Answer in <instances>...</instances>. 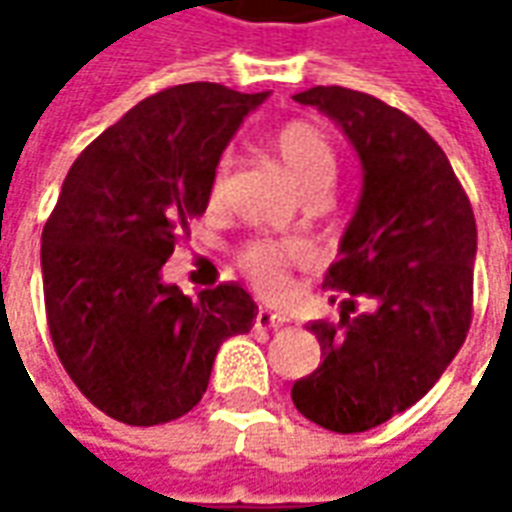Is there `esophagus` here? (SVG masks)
<instances>
[{
  "label": "esophagus",
  "instance_id": "esophagus-1",
  "mask_svg": "<svg viewBox=\"0 0 512 512\" xmlns=\"http://www.w3.org/2000/svg\"><path fill=\"white\" fill-rule=\"evenodd\" d=\"M285 323H288V318H285V315H279V312L257 310V318H255L257 329H279V326H285Z\"/></svg>",
  "mask_w": 512,
  "mask_h": 512
}]
</instances>
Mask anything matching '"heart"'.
Listing matches in <instances>:
<instances>
[{"label":"heart","mask_w":512,"mask_h":512,"mask_svg":"<svg viewBox=\"0 0 512 512\" xmlns=\"http://www.w3.org/2000/svg\"><path fill=\"white\" fill-rule=\"evenodd\" d=\"M271 147L307 194H321L332 186L337 175V147L323 128L310 120H288L271 134ZM230 164H233L230 156L216 161L211 178V200H219L224 194ZM304 257H307V249L299 241L252 238L238 249L235 263L252 282V288L260 290L263 296L277 299L288 290V271L293 263H299Z\"/></svg>","instance_id":"heart-1"}]
</instances>
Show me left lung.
<instances>
[{
	"label": "left lung",
	"instance_id": "left-lung-1",
	"mask_svg": "<svg viewBox=\"0 0 512 512\" xmlns=\"http://www.w3.org/2000/svg\"><path fill=\"white\" fill-rule=\"evenodd\" d=\"M296 101L343 126L365 189L323 279L348 301L337 323L307 326L323 362L290 397L315 425L362 433L428 395L461 351L474 312L477 224L444 150L406 112L337 84ZM354 298L377 310L356 313Z\"/></svg>",
	"mask_w": 512,
	"mask_h": 512
}]
</instances>
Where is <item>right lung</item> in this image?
Wrapping results in <instances>:
<instances>
[{"label":"right lung","mask_w":512,"mask_h":512,"mask_svg":"<svg viewBox=\"0 0 512 512\" xmlns=\"http://www.w3.org/2000/svg\"><path fill=\"white\" fill-rule=\"evenodd\" d=\"M266 93L191 82L150 95L84 147L43 224L40 266L54 351L82 395L126 425L183 417L219 345L255 326L241 285L189 299L161 266L208 208L213 167Z\"/></svg>","instance_id":"1"}]
</instances>
